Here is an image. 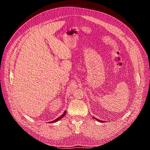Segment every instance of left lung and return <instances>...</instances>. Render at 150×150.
Here are the masks:
<instances>
[{
	"label": "left lung",
	"instance_id": "obj_1",
	"mask_svg": "<svg viewBox=\"0 0 150 150\" xmlns=\"http://www.w3.org/2000/svg\"><path fill=\"white\" fill-rule=\"evenodd\" d=\"M93 118H94V119H95L96 120H97V121H98V122H104L103 121H102V120H98V119H97V118H96L95 117H93Z\"/></svg>",
	"mask_w": 150,
	"mask_h": 150
}]
</instances>
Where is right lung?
I'll return each instance as SVG.
<instances>
[{"label": "right lung", "mask_w": 150, "mask_h": 150, "mask_svg": "<svg viewBox=\"0 0 150 150\" xmlns=\"http://www.w3.org/2000/svg\"><path fill=\"white\" fill-rule=\"evenodd\" d=\"M66 113H67V111L65 110V112H64V113H63L61 116H60V117H59V118H57V119H55V120H54V121H52V122H50L51 123H55V122H57V121H59V120H60V119H62L63 117H64V116L66 115Z\"/></svg>", "instance_id": "right-lung-1"}]
</instances>
